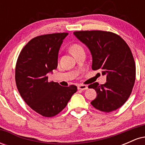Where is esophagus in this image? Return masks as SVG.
I'll list each match as a JSON object with an SVG mask.
<instances>
[{
  "label": "esophagus",
  "instance_id": "esophagus-1",
  "mask_svg": "<svg viewBox=\"0 0 145 145\" xmlns=\"http://www.w3.org/2000/svg\"><path fill=\"white\" fill-rule=\"evenodd\" d=\"M78 90H82V91H84V90H86L88 89V86L86 85H84V84H79L78 86Z\"/></svg>",
  "mask_w": 145,
  "mask_h": 145
}]
</instances>
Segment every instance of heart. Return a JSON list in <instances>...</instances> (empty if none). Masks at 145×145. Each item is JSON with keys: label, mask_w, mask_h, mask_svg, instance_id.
Here are the masks:
<instances>
[{"label": "heart", "mask_w": 145, "mask_h": 145, "mask_svg": "<svg viewBox=\"0 0 145 145\" xmlns=\"http://www.w3.org/2000/svg\"><path fill=\"white\" fill-rule=\"evenodd\" d=\"M83 50H84V49H83L82 46H81L80 45L77 44H72L70 47V51L73 55H75V54H78V53L80 52L83 51Z\"/></svg>", "instance_id": "heart-1"}]
</instances>
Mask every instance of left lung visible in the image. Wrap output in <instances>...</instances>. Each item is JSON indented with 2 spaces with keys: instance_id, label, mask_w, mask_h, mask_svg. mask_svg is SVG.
<instances>
[{
  "instance_id": "obj_1",
  "label": "left lung",
  "mask_w": 145,
  "mask_h": 145,
  "mask_svg": "<svg viewBox=\"0 0 145 145\" xmlns=\"http://www.w3.org/2000/svg\"><path fill=\"white\" fill-rule=\"evenodd\" d=\"M79 41L89 50L92 56V69H101L106 82H95L97 97L91 102L95 108L110 112L125 104L130 95L136 78V65L130 48L120 36L101 31H76Z\"/></svg>"
}]
</instances>
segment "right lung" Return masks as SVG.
Instances as JSON below:
<instances>
[{"label": "right lung", "instance_id": "add662e5", "mask_svg": "<svg viewBox=\"0 0 145 145\" xmlns=\"http://www.w3.org/2000/svg\"><path fill=\"white\" fill-rule=\"evenodd\" d=\"M67 35L54 33L33 38L22 50L16 63V82L21 97L46 117L62 111L77 91L74 85L61 86L48 81V74L57 68L60 48Z\"/></svg>", "mask_w": 145, "mask_h": 145}]
</instances>
